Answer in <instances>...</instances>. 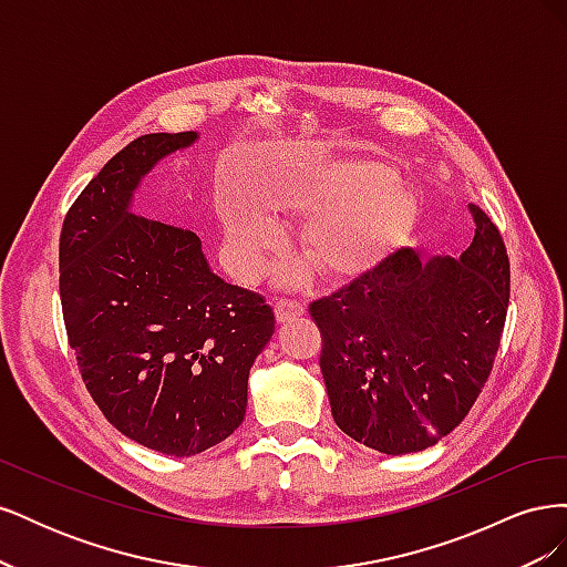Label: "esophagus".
<instances>
[{
    "instance_id": "1",
    "label": "esophagus",
    "mask_w": 567,
    "mask_h": 567,
    "mask_svg": "<svg viewBox=\"0 0 567 567\" xmlns=\"http://www.w3.org/2000/svg\"><path fill=\"white\" fill-rule=\"evenodd\" d=\"M274 315H277L279 323H286L290 319L302 317L305 315V307L300 302H296V300H279L277 307H274Z\"/></svg>"
}]
</instances>
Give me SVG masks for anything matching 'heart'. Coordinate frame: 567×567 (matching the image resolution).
Here are the masks:
<instances>
[{
  "label": "heart",
  "mask_w": 567,
  "mask_h": 567,
  "mask_svg": "<svg viewBox=\"0 0 567 567\" xmlns=\"http://www.w3.org/2000/svg\"><path fill=\"white\" fill-rule=\"evenodd\" d=\"M277 217L307 219L300 250L326 281H354L381 267L414 231L419 200L398 169L373 158L323 163L271 196ZM217 210L229 267L252 281L284 250L277 217L246 192L219 188Z\"/></svg>",
  "instance_id": "1"
}]
</instances>
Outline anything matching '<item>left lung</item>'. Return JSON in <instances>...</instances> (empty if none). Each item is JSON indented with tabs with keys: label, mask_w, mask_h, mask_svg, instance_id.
I'll return each instance as SVG.
<instances>
[{
	"label": "left lung",
	"mask_w": 567,
	"mask_h": 567,
	"mask_svg": "<svg viewBox=\"0 0 567 567\" xmlns=\"http://www.w3.org/2000/svg\"><path fill=\"white\" fill-rule=\"evenodd\" d=\"M475 236L456 257L402 248L312 302L321 375L342 433L381 454L433 447L466 419L492 371L508 310V257L471 205Z\"/></svg>",
	"instance_id": "left-lung-1"
}]
</instances>
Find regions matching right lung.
Returning a JSON list of instances; mask_svg holds the SVG:
<instances>
[{
	"mask_svg": "<svg viewBox=\"0 0 567 567\" xmlns=\"http://www.w3.org/2000/svg\"><path fill=\"white\" fill-rule=\"evenodd\" d=\"M196 142L156 132L127 144L68 210L59 246L84 385L120 433L167 456L200 454L241 425L277 323L260 296L217 277L194 231L132 213L151 169Z\"/></svg>",
	"mask_w": 567,
	"mask_h": 567,
	"instance_id": "1",
	"label": "right lung"
}]
</instances>
